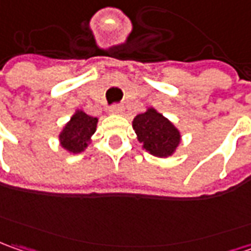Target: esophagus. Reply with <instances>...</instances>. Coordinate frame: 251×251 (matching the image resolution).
I'll return each instance as SVG.
<instances>
[{"instance_id":"1","label":"esophagus","mask_w":251,"mask_h":251,"mask_svg":"<svg viewBox=\"0 0 251 251\" xmlns=\"http://www.w3.org/2000/svg\"><path fill=\"white\" fill-rule=\"evenodd\" d=\"M109 112H111V114H117V115H119V114L124 112V105H121V104H114V105L109 107Z\"/></svg>"}]
</instances>
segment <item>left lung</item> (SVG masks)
Returning a JSON list of instances; mask_svg holds the SVG:
<instances>
[{
	"instance_id": "obj_1",
	"label": "left lung",
	"mask_w": 251,
	"mask_h": 251,
	"mask_svg": "<svg viewBox=\"0 0 251 251\" xmlns=\"http://www.w3.org/2000/svg\"><path fill=\"white\" fill-rule=\"evenodd\" d=\"M133 129L143 147L155 157H168L180 142V134L167 118L149 109L133 119Z\"/></svg>"
}]
</instances>
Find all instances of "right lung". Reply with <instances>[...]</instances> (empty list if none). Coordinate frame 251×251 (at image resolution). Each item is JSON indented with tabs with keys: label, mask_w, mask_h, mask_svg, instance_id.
Here are the masks:
<instances>
[{
	"label": "right lung",
	"mask_w": 251,
	"mask_h": 251,
	"mask_svg": "<svg viewBox=\"0 0 251 251\" xmlns=\"http://www.w3.org/2000/svg\"><path fill=\"white\" fill-rule=\"evenodd\" d=\"M97 118L89 117L83 111H77L59 134L62 147L71 152H80L86 149L91 134L96 132Z\"/></svg>",
	"instance_id": "right-lung-1"
}]
</instances>
